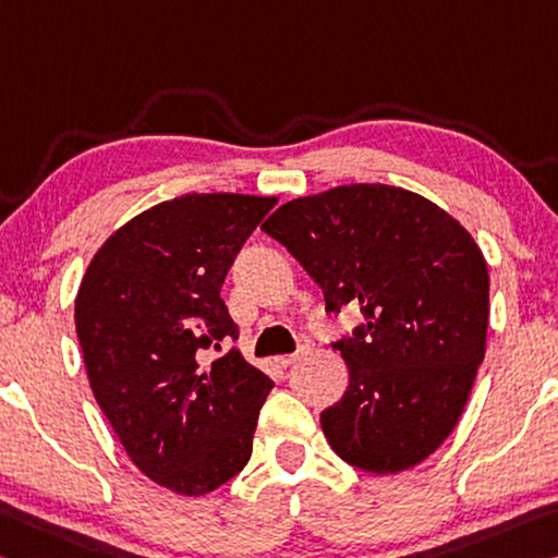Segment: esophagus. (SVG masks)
Instances as JSON below:
<instances>
[{
    "mask_svg": "<svg viewBox=\"0 0 558 558\" xmlns=\"http://www.w3.org/2000/svg\"><path fill=\"white\" fill-rule=\"evenodd\" d=\"M305 352H307V348H300L298 352H293V355H282V357H276V362H278L280 367H290V365H293V362H298L300 357H303Z\"/></svg>",
    "mask_w": 558,
    "mask_h": 558,
    "instance_id": "obj_1",
    "label": "esophagus"
}]
</instances>
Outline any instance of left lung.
Wrapping results in <instances>:
<instances>
[{"mask_svg": "<svg viewBox=\"0 0 558 558\" xmlns=\"http://www.w3.org/2000/svg\"><path fill=\"white\" fill-rule=\"evenodd\" d=\"M260 228L311 272L327 311L365 315L332 344L350 369L320 414L335 454L373 474L424 462L462 417L486 350L489 270L470 231L385 183L288 201Z\"/></svg>", "mask_w": 558, "mask_h": 558, "instance_id": "1", "label": "left lung"}]
</instances>
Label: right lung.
Segmentation results:
<instances>
[{
  "label": "right lung",
  "instance_id": "obj_1",
  "mask_svg": "<svg viewBox=\"0 0 558 558\" xmlns=\"http://www.w3.org/2000/svg\"><path fill=\"white\" fill-rule=\"evenodd\" d=\"M278 198L185 193L144 210L94 253L74 303L88 385L141 472L203 497L243 470L272 379L231 348L220 288Z\"/></svg>",
  "mask_w": 558,
  "mask_h": 558
}]
</instances>
